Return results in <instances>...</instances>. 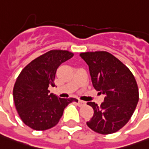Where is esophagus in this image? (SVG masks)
Listing matches in <instances>:
<instances>
[{"mask_svg": "<svg viewBox=\"0 0 149 149\" xmlns=\"http://www.w3.org/2000/svg\"><path fill=\"white\" fill-rule=\"evenodd\" d=\"M78 105L79 106V107L85 105V102L83 101V100H78Z\"/></svg>", "mask_w": 149, "mask_h": 149, "instance_id": "esophagus-1", "label": "esophagus"}]
</instances>
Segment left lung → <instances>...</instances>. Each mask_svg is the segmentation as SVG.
Segmentation results:
<instances>
[{"label": "left lung", "instance_id": "1", "mask_svg": "<svg viewBox=\"0 0 149 149\" xmlns=\"http://www.w3.org/2000/svg\"><path fill=\"white\" fill-rule=\"evenodd\" d=\"M79 56L89 66L92 84L105 95L99 106L88 102L94 115L87 125L96 133L109 134L129 122L139 102V89L128 67L106 51L81 53Z\"/></svg>", "mask_w": 149, "mask_h": 149}]
</instances>
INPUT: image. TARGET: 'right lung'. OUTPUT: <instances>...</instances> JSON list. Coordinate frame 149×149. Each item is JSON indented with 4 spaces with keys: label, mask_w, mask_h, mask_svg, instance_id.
I'll return each instance as SVG.
<instances>
[{
    "label": "right lung",
    "mask_w": 149,
    "mask_h": 149,
    "mask_svg": "<svg viewBox=\"0 0 149 149\" xmlns=\"http://www.w3.org/2000/svg\"><path fill=\"white\" fill-rule=\"evenodd\" d=\"M67 50H50L31 61L18 76L13 98L16 110L26 125L35 130H45L59 123L65 107L74 98L61 99L49 93L54 86L58 67L73 57Z\"/></svg>",
    "instance_id": "obj_1"
}]
</instances>
